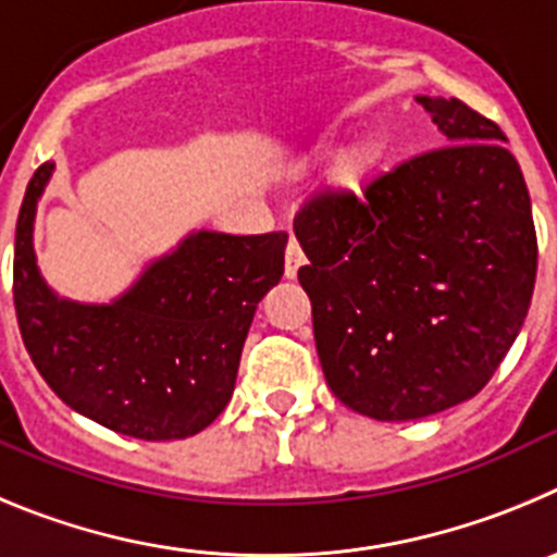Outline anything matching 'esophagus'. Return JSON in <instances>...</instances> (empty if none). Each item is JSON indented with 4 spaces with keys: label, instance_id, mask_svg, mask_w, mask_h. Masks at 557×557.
I'll use <instances>...</instances> for the list:
<instances>
[{
    "label": "esophagus",
    "instance_id": "obj_1",
    "mask_svg": "<svg viewBox=\"0 0 557 557\" xmlns=\"http://www.w3.org/2000/svg\"><path fill=\"white\" fill-rule=\"evenodd\" d=\"M305 263H308V260H305L302 247H299L297 238H290L288 247H285V277L288 280L297 277L299 267H305Z\"/></svg>",
    "mask_w": 557,
    "mask_h": 557
}]
</instances>
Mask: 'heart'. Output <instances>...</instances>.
Masks as SVG:
<instances>
[{
    "label": "heart",
    "mask_w": 557,
    "mask_h": 557,
    "mask_svg": "<svg viewBox=\"0 0 557 557\" xmlns=\"http://www.w3.org/2000/svg\"><path fill=\"white\" fill-rule=\"evenodd\" d=\"M374 158H377V147H374V144H369V147H363V152L358 154V166H366V163H372Z\"/></svg>",
    "instance_id": "1"
}]
</instances>
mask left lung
<instances>
[{"mask_svg":"<svg viewBox=\"0 0 557 557\" xmlns=\"http://www.w3.org/2000/svg\"><path fill=\"white\" fill-rule=\"evenodd\" d=\"M419 102L444 147L363 194H313L294 216L324 380L377 422L474 397L522 330L539 267L528 185L503 129L455 97Z\"/></svg>","mask_w":557,"mask_h":557,"instance_id":"8db88e82","label":"left lung"}]
</instances>
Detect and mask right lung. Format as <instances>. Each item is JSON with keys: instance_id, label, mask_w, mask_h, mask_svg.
I'll return each mask as SVG.
<instances>
[{"instance_id": "add662e5", "label": "right lung", "mask_w": 557, "mask_h": 557, "mask_svg": "<svg viewBox=\"0 0 557 557\" xmlns=\"http://www.w3.org/2000/svg\"><path fill=\"white\" fill-rule=\"evenodd\" d=\"M35 169L16 222L13 302L24 347L69 408L144 441L208 428L235 388L258 302L280 283L285 233H197L113 305L58 299L33 252L35 205L52 174Z\"/></svg>"}]
</instances>
